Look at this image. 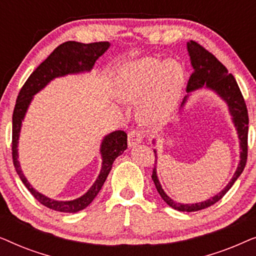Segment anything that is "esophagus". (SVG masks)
I'll return each instance as SVG.
<instances>
[{
    "mask_svg": "<svg viewBox=\"0 0 256 256\" xmlns=\"http://www.w3.org/2000/svg\"><path fill=\"white\" fill-rule=\"evenodd\" d=\"M143 132L141 129H132L128 134V144L130 146H134L138 143H141L143 140Z\"/></svg>",
    "mask_w": 256,
    "mask_h": 256,
    "instance_id": "1",
    "label": "esophagus"
}]
</instances>
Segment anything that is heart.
Listing matches in <instances>:
<instances>
[{"mask_svg": "<svg viewBox=\"0 0 256 256\" xmlns=\"http://www.w3.org/2000/svg\"><path fill=\"white\" fill-rule=\"evenodd\" d=\"M184 87V68L174 59L146 57L118 71L115 90L122 101L138 104L140 118L157 124L174 110Z\"/></svg>", "mask_w": 256, "mask_h": 256, "instance_id": "b5f03b06", "label": "heart"}]
</instances>
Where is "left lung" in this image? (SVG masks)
Masks as SVG:
<instances>
[{
  "instance_id": "8db88e82",
  "label": "left lung",
  "mask_w": 256,
  "mask_h": 256,
  "mask_svg": "<svg viewBox=\"0 0 256 256\" xmlns=\"http://www.w3.org/2000/svg\"><path fill=\"white\" fill-rule=\"evenodd\" d=\"M188 51L190 54L191 64L194 68L190 78H188L186 90L191 92V90L202 88V87L208 86V88L214 90L219 96H222L226 104H228L230 112L233 116V122L236 124L238 134H239L240 138V146H241V155H240V163L239 166L234 174L232 180L230 182L228 185L224 188L222 192L212 197L211 199H208L206 202H197V204L191 205H183L180 202H176L168 197L166 192L163 191L162 186H160L158 178L156 174V168L152 170V180L155 183V186L160 194V197L164 202H166L170 208L178 211L183 212H194L199 211V210L206 208L208 206L216 204V202L220 200L226 192L232 188L234 182L238 180L242 172L244 166L247 163V154H248V112L247 106L244 102V96L238 86V82L234 76L228 73L225 66L213 56L211 52L206 50L204 46L198 44L197 42L190 40L188 43ZM185 100L183 101V104ZM156 157V155H155Z\"/></svg>"
}]
</instances>
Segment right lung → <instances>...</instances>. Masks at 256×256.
<instances>
[{
    "instance_id": "add662e5",
    "label": "right lung",
    "mask_w": 256,
    "mask_h": 256,
    "mask_svg": "<svg viewBox=\"0 0 256 256\" xmlns=\"http://www.w3.org/2000/svg\"><path fill=\"white\" fill-rule=\"evenodd\" d=\"M108 42H96V43L84 44L79 42H65L57 46L54 52L40 64V66L31 73L26 82L20 88L17 96L16 104L12 113V162L16 172L18 174L20 180L26 185L30 194L37 199L40 204L48 208L59 212L74 213L82 211L87 208L93 199L96 197L99 191L106 180V178L112 169V164L118 155L127 149V134L124 130H116L110 132L104 138L101 143V156H102V168H101L99 177L96 183L86 192L82 197L71 202H58L40 194L29 184L26 178L24 177L20 170V166L17 160V143L20 130V124L26 115V112L29 107V104L32 96L37 92L48 85L56 76H62L68 73H79L84 71H90L93 68L96 59L104 54V51L110 48Z\"/></svg>"
}]
</instances>
